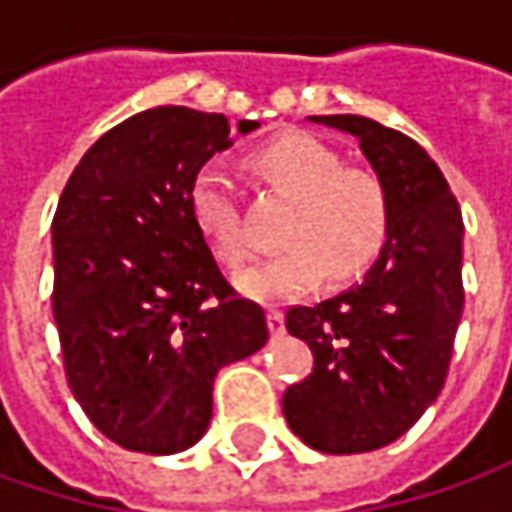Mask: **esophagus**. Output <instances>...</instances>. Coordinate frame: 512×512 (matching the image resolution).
<instances>
[{
    "label": "esophagus",
    "instance_id": "obj_1",
    "mask_svg": "<svg viewBox=\"0 0 512 512\" xmlns=\"http://www.w3.org/2000/svg\"><path fill=\"white\" fill-rule=\"evenodd\" d=\"M267 327H270L273 336H282V333H285V313L276 310V307H270V310H267Z\"/></svg>",
    "mask_w": 512,
    "mask_h": 512
}]
</instances>
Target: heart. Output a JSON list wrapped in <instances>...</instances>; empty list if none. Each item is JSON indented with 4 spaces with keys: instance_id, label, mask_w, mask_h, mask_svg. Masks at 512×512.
I'll return each mask as SVG.
<instances>
[{
    "instance_id": "heart-1",
    "label": "heart",
    "mask_w": 512,
    "mask_h": 512,
    "mask_svg": "<svg viewBox=\"0 0 512 512\" xmlns=\"http://www.w3.org/2000/svg\"><path fill=\"white\" fill-rule=\"evenodd\" d=\"M256 168L273 190L293 199L282 225L285 250L236 279L259 302H287L313 293L325 273L350 282L376 262L387 239V193L362 168H344L327 142L290 130L256 153ZM190 210L207 245L230 267L250 259L245 216L219 165L199 170L190 187Z\"/></svg>"
}]
</instances>
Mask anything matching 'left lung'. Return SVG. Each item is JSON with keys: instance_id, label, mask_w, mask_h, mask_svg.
<instances>
[{"instance_id": "8db88e82", "label": "left lung", "mask_w": 512, "mask_h": 512, "mask_svg": "<svg viewBox=\"0 0 512 512\" xmlns=\"http://www.w3.org/2000/svg\"><path fill=\"white\" fill-rule=\"evenodd\" d=\"M310 122L350 133L387 193L379 262L333 299L290 307V336L313 350V373L290 384V430L322 453H367L396 442L442 393L464 307L462 210L422 145L373 119Z\"/></svg>"}]
</instances>
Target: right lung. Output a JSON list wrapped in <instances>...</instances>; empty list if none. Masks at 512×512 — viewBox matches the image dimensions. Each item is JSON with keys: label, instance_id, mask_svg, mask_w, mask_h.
<instances>
[{"label": "right lung", "instance_id": "add662e5", "mask_svg": "<svg viewBox=\"0 0 512 512\" xmlns=\"http://www.w3.org/2000/svg\"><path fill=\"white\" fill-rule=\"evenodd\" d=\"M259 122L242 119L245 136ZM222 113L150 108L96 139L53 216V319L68 384L102 436L170 456L205 436L213 379L267 342L265 310L227 285L190 210Z\"/></svg>", "mask_w": 512, "mask_h": 512}]
</instances>
